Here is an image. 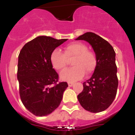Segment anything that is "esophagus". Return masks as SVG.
Listing matches in <instances>:
<instances>
[{
  "label": "esophagus",
  "mask_w": 135,
  "mask_h": 135,
  "mask_svg": "<svg viewBox=\"0 0 135 135\" xmlns=\"http://www.w3.org/2000/svg\"><path fill=\"white\" fill-rule=\"evenodd\" d=\"M73 85H74V83L73 82H68V85L69 87H71Z\"/></svg>",
  "instance_id": "34e87169"
}]
</instances>
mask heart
Instances as JSON below:
<instances>
[{
  "label": "heart",
  "mask_w": 135,
  "mask_h": 135,
  "mask_svg": "<svg viewBox=\"0 0 135 135\" xmlns=\"http://www.w3.org/2000/svg\"><path fill=\"white\" fill-rule=\"evenodd\" d=\"M74 66L60 74L61 79L66 81H76L94 71L97 65V58L94 52L89 50L85 43L74 42L64 48L63 52L54 50L50 55V62L57 71H63L66 68L69 60H71Z\"/></svg>",
  "instance_id": "b5f03b06"
}]
</instances>
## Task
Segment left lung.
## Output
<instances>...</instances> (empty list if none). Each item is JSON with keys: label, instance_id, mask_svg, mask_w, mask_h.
Masks as SVG:
<instances>
[{"label": "left lung", "instance_id": "obj_1", "mask_svg": "<svg viewBox=\"0 0 135 135\" xmlns=\"http://www.w3.org/2000/svg\"><path fill=\"white\" fill-rule=\"evenodd\" d=\"M76 40L88 42L97 58L94 74L83 83V90L78 95V99L86 111L99 113L109 108L117 93L118 80L115 51L108 41L92 32L85 33Z\"/></svg>", "mask_w": 135, "mask_h": 135}]
</instances>
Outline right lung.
<instances>
[{
    "label": "right lung",
    "instance_id": "1",
    "mask_svg": "<svg viewBox=\"0 0 135 135\" xmlns=\"http://www.w3.org/2000/svg\"><path fill=\"white\" fill-rule=\"evenodd\" d=\"M67 39L38 36L24 45L18 57L20 95L27 110L37 116L50 114L59 107L66 82H59L50 55Z\"/></svg>",
    "mask_w": 135,
    "mask_h": 135
}]
</instances>
